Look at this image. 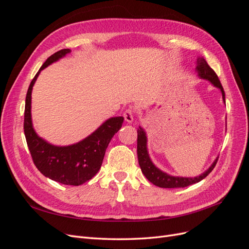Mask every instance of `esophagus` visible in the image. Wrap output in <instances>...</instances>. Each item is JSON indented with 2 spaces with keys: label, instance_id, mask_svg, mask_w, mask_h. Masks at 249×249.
Segmentation results:
<instances>
[{
  "label": "esophagus",
  "instance_id": "esophagus-1",
  "mask_svg": "<svg viewBox=\"0 0 249 249\" xmlns=\"http://www.w3.org/2000/svg\"><path fill=\"white\" fill-rule=\"evenodd\" d=\"M124 120L126 123L129 124H132L133 120H134V112L132 109H127L124 113Z\"/></svg>",
  "mask_w": 249,
  "mask_h": 249
}]
</instances>
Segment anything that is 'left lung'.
Here are the masks:
<instances>
[{
	"label": "left lung",
	"mask_w": 249,
	"mask_h": 249,
	"mask_svg": "<svg viewBox=\"0 0 249 249\" xmlns=\"http://www.w3.org/2000/svg\"><path fill=\"white\" fill-rule=\"evenodd\" d=\"M196 71L198 77L200 79L207 80L209 81L211 84L218 88L221 91L222 94V100L225 104V93L223 87L221 85V83L218 79L217 74L215 71L211 69L209 64L203 57H198L196 60ZM137 156H138V162H139V166L141 168V171L143 175L145 176V178L149 180L150 183H153L154 185L161 187V188H184L187 186L193 185L195 183L200 182L201 179L205 178L209 173L212 171L215 167V165L217 163L218 157L215 159V161L212 163V165L205 171L202 172L201 175L194 177V178H183V177H175L168 175V173L164 172L160 168H158L156 165L153 163L152 159L148 155V150H147V137H146V133L145 131L142 129L141 126H139V129L137 130Z\"/></svg>",
	"instance_id": "obj_1"
}]
</instances>
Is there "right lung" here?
<instances>
[{
    "label": "right lung",
    "mask_w": 249,
    "mask_h": 249,
    "mask_svg": "<svg viewBox=\"0 0 249 249\" xmlns=\"http://www.w3.org/2000/svg\"><path fill=\"white\" fill-rule=\"evenodd\" d=\"M70 53V49L58 51L47 59L35 74L26 96L24 132L35 166L44 177L60 184L79 186L91 179L99 172L108 144L122 127L124 117L117 116L107 119L89 136L71 145L51 144L37 135L31 116L33 86L42 70Z\"/></svg>",
    "instance_id": "obj_1"
}]
</instances>
